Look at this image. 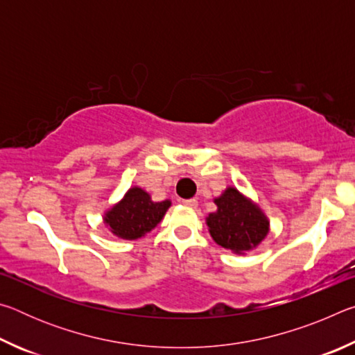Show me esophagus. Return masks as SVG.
Instances as JSON below:
<instances>
[{"label": "esophagus", "instance_id": "34e87169", "mask_svg": "<svg viewBox=\"0 0 355 355\" xmlns=\"http://www.w3.org/2000/svg\"><path fill=\"white\" fill-rule=\"evenodd\" d=\"M183 205L184 207H189V208H197V205H199V202H197L196 199H188V200H183Z\"/></svg>", "mask_w": 355, "mask_h": 355}]
</instances>
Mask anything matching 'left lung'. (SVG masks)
I'll return each instance as SVG.
<instances>
[{
  "instance_id": "left-lung-1",
  "label": "left lung",
  "mask_w": 355,
  "mask_h": 355,
  "mask_svg": "<svg viewBox=\"0 0 355 355\" xmlns=\"http://www.w3.org/2000/svg\"><path fill=\"white\" fill-rule=\"evenodd\" d=\"M218 209L207 216L208 232L216 244L236 255H245L260 245L269 233V219L263 209L233 186L214 197Z\"/></svg>"
}]
</instances>
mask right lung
Returning <instances> with one entry per match:
<instances>
[{"instance_id":"1","label":"right lung","mask_w":355,"mask_h":355,"mask_svg":"<svg viewBox=\"0 0 355 355\" xmlns=\"http://www.w3.org/2000/svg\"><path fill=\"white\" fill-rule=\"evenodd\" d=\"M172 202H153L152 196L139 186H131L117 203L103 214V222L114 236L135 241L146 236L163 220Z\"/></svg>"}]
</instances>
